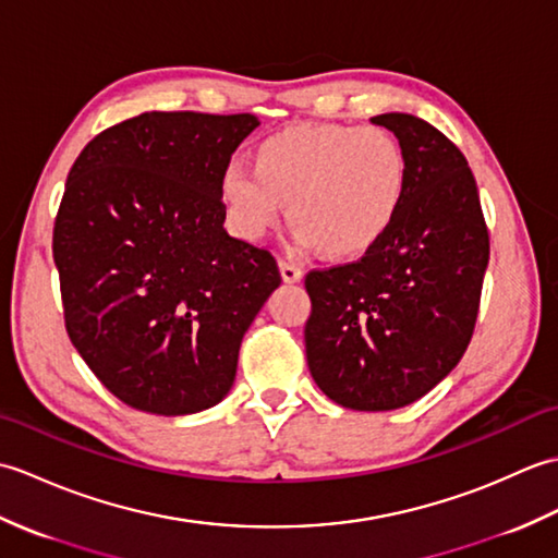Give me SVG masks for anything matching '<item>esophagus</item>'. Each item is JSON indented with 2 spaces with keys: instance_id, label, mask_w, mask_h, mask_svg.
<instances>
[{
  "instance_id": "1",
  "label": "esophagus",
  "mask_w": 558,
  "mask_h": 558,
  "mask_svg": "<svg viewBox=\"0 0 558 558\" xmlns=\"http://www.w3.org/2000/svg\"><path fill=\"white\" fill-rule=\"evenodd\" d=\"M278 266H280V276H282V280H286V282H300L302 280V268L294 266L292 260L280 258Z\"/></svg>"
}]
</instances>
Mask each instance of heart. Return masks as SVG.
Listing matches in <instances>:
<instances>
[{
	"mask_svg": "<svg viewBox=\"0 0 558 558\" xmlns=\"http://www.w3.org/2000/svg\"><path fill=\"white\" fill-rule=\"evenodd\" d=\"M220 189L244 240H264L288 201L294 242L348 258L369 252L393 228L408 160L381 126H294L258 146L256 168L232 160Z\"/></svg>",
	"mask_w": 558,
	"mask_h": 558,
	"instance_id": "1",
	"label": "heart"
}]
</instances>
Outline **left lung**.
Here are the masks:
<instances>
[{"label":"left lung","instance_id":"8db88e82","mask_svg":"<svg viewBox=\"0 0 558 558\" xmlns=\"http://www.w3.org/2000/svg\"><path fill=\"white\" fill-rule=\"evenodd\" d=\"M408 160L393 228L360 260L312 270L306 362L342 408H405L444 381L475 330L489 232L475 177L453 141L405 112L372 117Z\"/></svg>","mask_w":558,"mask_h":558}]
</instances>
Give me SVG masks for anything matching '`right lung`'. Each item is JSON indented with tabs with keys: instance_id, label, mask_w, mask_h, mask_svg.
I'll list each match as a JSON object with an SVG mask.
<instances>
[{
	"instance_id": "add662e5",
	"label": "right lung",
	"mask_w": 558,
	"mask_h": 558,
	"mask_svg": "<svg viewBox=\"0 0 558 558\" xmlns=\"http://www.w3.org/2000/svg\"><path fill=\"white\" fill-rule=\"evenodd\" d=\"M256 126L254 114L144 112L69 170L52 234L66 333L129 408L218 405L280 286L270 252L222 228V172Z\"/></svg>"
}]
</instances>
